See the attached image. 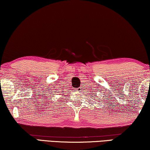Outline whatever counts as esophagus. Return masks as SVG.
I'll use <instances>...</instances> for the list:
<instances>
[{
  "mask_svg": "<svg viewBox=\"0 0 150 150\" xmlns=\"http://www.w3.org/2000/svg\"><path fill=\"white\" fill-rule=\"evenodd\" d=\"M81 89H82V88H77V91H81Z\"/></svg>",
  "mask_w": 150,
  "mask_h": 150,
  "instance_id": "esophagus-1",
  "label": "esophagus"
}]
</instances>
